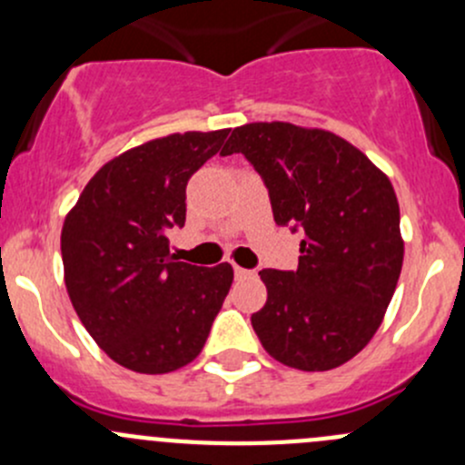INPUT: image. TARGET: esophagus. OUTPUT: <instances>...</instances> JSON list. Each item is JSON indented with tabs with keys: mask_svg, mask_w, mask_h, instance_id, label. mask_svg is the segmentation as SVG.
I'll use <instances>...</instances> for the list:
<instances>
[{
	"mask_svg": "<svg viewBox=\"0 0 465 465\" xmlns=\"http://www.w3.org/2000/svg\"><path fill=\"white\" fill-rule=\"evenodd\" d=\"M233 274H236L238 276V279H245V276H252V274H254V272H252V270H245V267H233Z\"/></svg>",
	"mask_w": 465,
	"mask_h": 465,
	"instance_id": "obj_1",
	"label": "esophagus"
}]
</instances>
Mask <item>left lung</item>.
Returning a JSON list of instances; mask_svg holds the SVG:
<instances>
[{"mask_svg": "<svg viewBox=\"0 0 465 465\" xmlns=\"http://www.w3.org/2000/svg\"><path fill=\"white\" fill-rule=\"evenodd\" d=\"M232 153L265 180L276 224L303 233L297 272H261L262 349L299 371L341 367L376 335L402 270L391 182L340 134L288 121L238 125L220 154Z\"/></svg>", "mask_w": 465, "mask_h": 465, "instance_id": "8db88e82", "label": "left lung"}]
</instances>
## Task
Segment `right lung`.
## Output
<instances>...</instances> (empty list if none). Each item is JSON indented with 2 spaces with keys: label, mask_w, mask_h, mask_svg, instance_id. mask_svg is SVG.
Returning a JSON list of instances; mask_svg holds the SVG:
<instances>
[{
  "label": "right lung",
  "mask_w": 465,
  "mask_h": 465,
  "mask_svg": "<svg viewBox=\"0 0 465 465\" xmlns=\"http://www.w3.org/2000/svg\"><path fill=\"white\" fill-rule=\"evenodd\" d=\"M229 128L173 133L110 159L87 182L60 233L78 320L110 360L137 373L193 362L233 281L229 262L175 261L166 229L184 224L186 182Z\"/></svg>",
  "instance_id": "add662e5"
}]
</instances>
